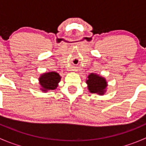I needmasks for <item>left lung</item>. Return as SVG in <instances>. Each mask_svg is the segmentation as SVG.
<instances>
[{
	"mask_svg": "<svg viewBox=\"0 0 146 146\" xmlns=\"http://www.w3.org/2000/svg\"><path fill=\"white\" fill-rule=\"evenodd\" d=\"M86 83L88 88L91 93H97L99 95H104L107 87L105 78L96 73H90L88 76Z\"/></svg>",
	"mask_w": 146,
	"mask_h": 146,
	"instance_id": "obj_1",
	"label": "left lung"
}]
</instances>
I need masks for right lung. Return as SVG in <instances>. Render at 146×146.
I'll return each mask as SVG.
<instances>
[{"instance_id":"right-lung-1","label":"right lung","mask_w":146,"mask_h":146,"mask_svg":"<svg viewBox=\"0 0 146 146\" xmlns=\"http://www.w3.org/2000/svg\"><path fill=\"white\" fill-rule=\"evenodd\" d=\"M41 90L44 92L55 90L61 80V76L56 72H48L43 73L39 78Z\"/></svg>"}]
</instances>
